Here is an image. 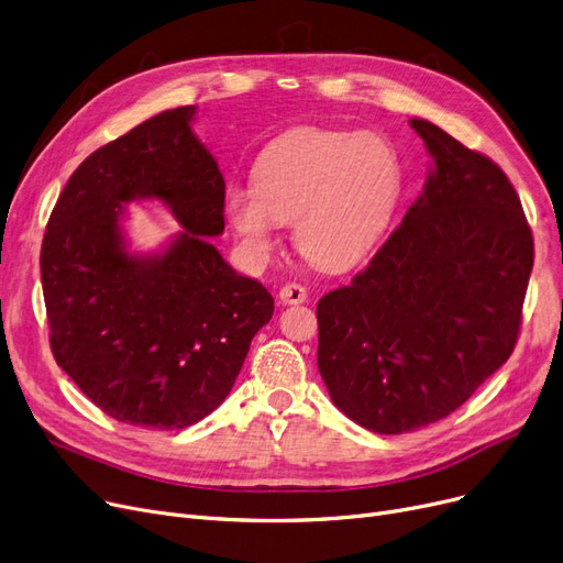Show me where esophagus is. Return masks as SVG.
Listing matches in <instances>:
<instances>
[{
	"label": "esophagus",
	"mask_w": 563,
	"mask_h": 563,
	"mask_svg": "<svg viewBox=\"0 0 563 563\" xmlns=\"http://www.w3.org/2000/svg\"><path fill=\"white\" fill-rule=\"evenodd\" d=\"M278 297H280V301L287 303V306H291V303H303V301L308 299V291H306V287L299 285V283H285V285L280 287V291H278Z\"/></svg>",
	"instance_id": "34e87169"
}]
</instances>
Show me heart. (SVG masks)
I'll return each mask as SVG.
<instances>
[{
    "label": "heart",
    "mask_w": 563,
    "mask_h": 563,
    "mask_svg": "<svg viewBox=\"0 0 563 563\" xmlns=\"http://www.w3.org/2000/svg\"><path fill=\"white\" fill-rule=\"evenodd\" d=\"M402 190L405 163L390 137L301 126L264 146L253 186L228 188L225 213L251 253L266 257L283 223H295L299 251L340 272L373 251Z\"/></svg>",
    "instance_id": "heart-1"
}]
</instances>
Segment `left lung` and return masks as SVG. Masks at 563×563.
<instances>
[{
  "label": "left lung",
  "instance_id": "obj_1",
  "mask_svg": "<svg viewBox=\"0 0 563 563\" xmlns=\"http://www.w3.org/2000/svg\"><path fill=\"white\" fill-rule=\"evenodd\" d=\"M426 188L350 285L317 303V368L365 430L402 434L449 417L508 361L533 236L501 167L426 119Z\"/></svg>",
  "mask_w": 563,
  "mask_h": 563
}]
</instances>
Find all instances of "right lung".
<instances>
[{
  "mask_svg": "<svg viewBox=\"0 0 563 563\" xmlns=\"http://www.w3.org/2000/svg\"><path fill=\"white\" fill-rule=\"evenodd\" d=\"M195 106L165 110L96 150L70 175L41 246L59 368L108 417L181 430L221 405L274 297L207 236L225 230V181L192 133ZM163 201L185 230L131 254L124 203Z\"/></svg>",
  "mask_w": 563,
  "mask_h": 563,
  "instance_id": "add662e5",
  "label": "right lung"
}]
</instances>
